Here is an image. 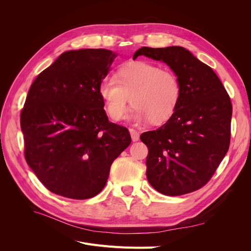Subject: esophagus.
I'll return each instance as SVG.
<instances>
[{
    "instance_id": "obj_1",
    "label": "esophagus",
    "mask_w": 251,
    "mask_h": 251,
    "mask_svg": "<svg viewBox=\"0 0 251 251\" xmlns=\"http://www.w3.org/2000/svg\"><path fill=\"white\" fill-rule=\"evenodd\" d=\"M130 134H131L132 140H133L134 142H136V141H138V140H139V137H140V136H139V132L133 130V128H130Z\"/></svg>"
}]
</instances>
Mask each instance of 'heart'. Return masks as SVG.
I'll return each instance as SVG.
<instances>
[{"label":"heart","instance_id":"1","mask_svg":"<svg viewBox=\"0 0 251 251\" xmlns=\"http://www.w3.org/2000/svg\"><path fill=\"white\" fill-rule=\"evenodd\" d=\"M98 94L104 110L114 121L126 115L128 102L133 104L131 119L160 125L168 121L177 110L181 100L178 76L169 69L147 60H135L119 67L115 79L100 81Z\"/></svg>","mask_w":251,"mask_h":251}]
</instances>
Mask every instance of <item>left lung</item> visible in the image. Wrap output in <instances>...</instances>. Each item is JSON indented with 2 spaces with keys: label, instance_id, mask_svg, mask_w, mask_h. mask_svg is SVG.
I'll return each instance as SVG.
<instances>
[{
  "label": "left lung",
  "instance_id": "1",
  "mask_svg": "<svg viewBox=\"0 0 251 251\" xmlns=\"http://www.w3.org/2000/svg\"><path fill=\"white\" fill-rule=\"evenodd\" d=\"M168 65L181 85L173 116L156 131L142 133L147 178L166 196L192 193L207 183L229 148L232 107L214 70L180 46L142 47L134 53Z\"/></svg>",
  "mask_w": 251,
  "mask_h": 251
}]
</instances>
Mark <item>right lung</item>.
I'll use <instances>...</instances> for the list:
<instances>
[{
	"instance_id": "right-lung-1",
	"label": "right lung",
	"mask_w": 251,
	"mask_h": 251,
	"mask_svg": "<svg viewBox=\"0 0 251 251\" xmlns=\"http://www.w3.org/2000/svg\"><path fill=\"white\" fill-rule=\"evenodd\" d=\"M117 53H62L29 89L21 113L25 158L50 192L70 199L100 194L113 161L131 143L127 128L109 123L98 86Z\"/></svg>"
}]
</instances>
